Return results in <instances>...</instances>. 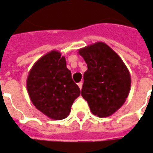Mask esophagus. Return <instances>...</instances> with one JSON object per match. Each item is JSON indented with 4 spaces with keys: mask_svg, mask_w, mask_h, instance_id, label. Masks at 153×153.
I'll use <instances>...</instances> for the list:
<instances>
[{
    "mask_svg": "<svg viewBox=\"0 0 153 153\" xmlns=\"http://www.w3.org/2000/svg\"><path fill=\"white\" fill-rule=\"evenodd\" d=\"M77 85H78L79 88H80V89H82V85H83V82H79V83H78V84H77Z\"/></svg>",
    "mask_w": 153,
    "mask_h": 153,
    "instance_id": "34e87169",
    "label": "esophagus"
}]
</instances>
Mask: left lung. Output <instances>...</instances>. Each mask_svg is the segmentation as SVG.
<instances>
[{"mask_svg":"<svg viewBox=\"0 0 153 153\" xmlns=\"http://www.w3.org/2000/svg\"><path fill=\"white\" fill-rule=\"evenodd\" d=\"M87 64L82 96L93 114L109 117L123 105L129 94L131 76L123 60L103 42L78 50Z\"/></svg>","mask_w":153,"mask_h":153,"instance_id":"8db88e82","label":"left lung"}]
</instances>
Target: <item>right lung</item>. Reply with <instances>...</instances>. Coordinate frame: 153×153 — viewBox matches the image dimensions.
<instances>
[{"label": "right lung", "instance_id": "add662e5", "mask_svg": "<svg viewBox=\"0 0 153 153\" xmlns=\"http://www.w3.org/2000/svg\"><path fill=\"white\" fill-rule=\"evenodd\" d=\"M26 84L33 105L52 120L67 118L81 94L67 68L65 57L56 50L44 55L33 64Z\"/></svg>", "mask_w": 153, "mask_h": 153}]
</instances>
